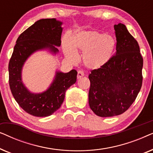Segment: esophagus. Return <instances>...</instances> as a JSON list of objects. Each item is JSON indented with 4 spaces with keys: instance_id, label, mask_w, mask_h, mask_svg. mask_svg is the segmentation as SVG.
Returning a JSON list of instances; mask_svg holds the SVG:
<instances>
[{
    "instance_id": "34e87169",
    "label": "esophagus",
    "mask_w": 153,
    "mask_h": 153,
    "mask_svg": "<svg viewBox=\"0 0 153 153\" xmlns=\"http://www.w3.org/2000/svg\"><path fill=\"white\" fill-rule=\"evenodd\" d=\"M84 75H85L84 74V72H83L82 70L78 71V74H77V79H81V77L84 76Z\"/></svg>"
}]
</instances>
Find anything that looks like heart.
Wrapping results in <instances>:
<instances>
[{
  "instance_id": "b5f03b06",
  "label": "heart",
  "mask_w": 153,
  "mask_h": 153,
  "mask_svg": "<svg viewBox=\"0 0 153 153\" xmlns=\"http://www.w3.org/2000/svg\"><path fill=\"white\" fill-rule=\"evenodd\" d=\"M116 46V40L111 35L90 30L77 33L70 40L65 39L62 49L65 57L70 61L76 60V51H82L83 65L91 70H97L111 60Z\"/></svg>"
}]
</instances>
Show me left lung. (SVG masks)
I'll return each instance as SVG.
<instances>
[{"instance_id": "8db88e82", "label": "left lung", "mask_w": 153, "mask_h": 153, "mask_svg": "<svg viewBox=\"0 0 153 153\" xmlns=\"http://www.w3.org/2000/svg\"><path fill=\"white\" fill-rule=\"evenodd\" d=\"M116 54L89 74V106L98 116L112 117L128 109L142 85L143 60L137 41L123 24L114 25Z\"/></svg>"}]
</instances>
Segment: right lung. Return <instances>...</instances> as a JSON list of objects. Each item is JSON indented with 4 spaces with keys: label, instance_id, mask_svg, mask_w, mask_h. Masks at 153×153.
Wrapping results in <instances>:
<instances>
[{
    "label": "right lung",
    "instance_id": "add662e5",
    "mask_svg": "<svg viewBox=\"0 0 153 153\" xmlns=\"http://www.w3.org/2000/svg\"><path fill=\"white\" fill-rule=\"evenodd\" d=\"M62 22L56 19L38 20L18 37L10 60L9 84L12 95L21 107L28 114L37 117L49 116L60 107L65 92L76 81L77 72L68 73L56 71L53 82L47 91L33 93L22 81L23 66L33 53L49 50L56 54V47L61 45Z\"/></svg>",
    "mask_w": 153,
    "mask_h": 153
}]
</instances>
